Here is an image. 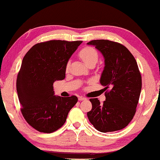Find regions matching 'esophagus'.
Segmentation results:
<instances>
[{
    "label": "esophagus",
    "mask_w": 160,
    "mask_h": 160,
    "mask_svg": "<svg viewBox=\"0 0 160 160\" xmlns=\"http://www.w3.org/2000/svg\"><path fill=\"white\" fill-rule=\"evenodd\" d=\"M87 100V98H84V97H79V98H78V100H80V101H82V100Z\"/></svg>",
    "instance_id": "1"
}]
</instances>
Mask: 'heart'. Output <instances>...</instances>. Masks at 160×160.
Instances as JSON below:
<instances>
[{
  "label": "heart",
  "instance_id": "obj_1",
  "mask_svg": "<svg viewBox=\"0 0 160 160\" xmlns=\"http://www.w3.org/2000/svg\"><path fill=\"white\" fill-rule=\"evenodd\" d=\"M78 56L82 59L87 65H90L92 64H96L98 60V53L97 50H95L92 47H84L78 53ZM69 68V63L66 65V70L68 71Z\"/></svg>",
  "mask_w": 160,
  "mask_h": 160
}]
</instances>
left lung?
Masks as SVG:
<instances>
[{"label": "left lung", "mask_w": 160, "mask_h": 160, "mask_svg": "<svg viewBox=\"0 0 160 160\" xmlns=\"http://www.w3.org/2000/svg\"><path fill=\"white\" fill-rule=\"evenodd\" d=\"M87 44L95 46L101 52L105 67L100 82L105 89L106 100L89 99L92 108L87 117L96 130L102 132L120 130L128 125L136 112L142 87L141 75L131 52L121 43L108 40H93Z\"/></svg>", "instance_id": "obj_1"}]
</instances>
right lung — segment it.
<instances>
[{"label": "right lung", "mask_w": 160, "mask_h": 160, "mask_svg": "<svg viewBox=\"0 0 160 160\" xmlns=\"http://www.w3.org/2000/svg\"><path fill=\"white\" fill-rule=\"evenodd\" d=\"M82 41L52 40L34 45L24 57L17 91L26 122L38 132L51 133L66 121L78 98L54 95V82L64 79L69 58Z\"/></svg>", "instance_id": "add662e5"}]
</instances>
